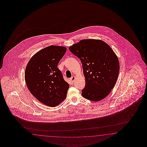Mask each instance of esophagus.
<instances>
[{
  "instance_id": "obj_1",
  "label": "esophagus",
  "mask_w": 147,
  "mask_h": 147,
  "mask_svg": "<svg viewBox=\"0 0 147 147\" xmlns=\"http://www.w3.org/2000/svg\"><path fill=\"white\" fill-rule=\"evenodd\" d=\"M75 79H76V77L75 76H72L71 78L70 79V81L71 83H73L75 81Z\"/></svg>"
}]
</instances>
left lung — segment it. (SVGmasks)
<instances>
[{
    "label": "left lung",
    "mask_w": 147,
    "mask_h": 147,
    "mask_svg": "<svg viewBox=\"0 0 147 147\" xmlns=\"http://www.w3.org/2000/svg\"><path fill=\"white\" fill-rule=\"evenodd\" d=\"M80 59L86 80L81 95L93 101L106 98L115 85L120 66L111 47L102 40L83 39L69 47Z\"/></svg>",
    "instance_id": "1"
}]
</instances>
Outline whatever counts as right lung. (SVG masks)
<instances>
[{
	"instance_id": "obj_1",
	"label": "right lung",
	"mask_w": 147,
	"mask_h": 147,
	"mask_svg": "<svg viewBox=\"0 0 147 147\" xmlns=\"http://www.w3.org/2000/svg\"><path fill=\"white\" fill-rule=\"evenodd\" d=\"M66 48L49 46L34 54L27 65L25 80L32 94L40 102L55 107L67 96L69 85L57 66Z\"/></svg>"
}]
</instances>
